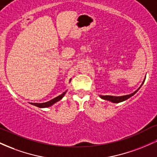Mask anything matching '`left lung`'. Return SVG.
Returning a JSON list of instances; mask_svg holds the SVG:
<instances>
[{
    "label": "left lung",
    "instance_id": "obj_1",
    "mask_svg": "<svg viewBox=\"0 0 157 157\" xmlns=\"http://www.w3.org/2000/svg\"><path fill=\"white\" fill-rule=\"evenodd\" d=\"M145 79H144L143 82H142V83L141 86H140V87L137 90H136V91H134V92L130 94H128V95H123V96H120V97H116V96H109V95H105V96H102V95H100V97L102 100H108V101H110L111 102H113V103H119V102H123L125 101V100H128V98H130L131 97H132L133 95H134L135 94H136L137 91H139V89L141 88V86H142V84L144 83V82H145Z\"/></svg>",
    "mask_w": 157,
    "mask_h": 157
}]
</instances>
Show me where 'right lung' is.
Returning <instances> with one entry per match:
<instances>
[{"label": "right lung", "mask_w": 157, "mask_h": 157, "mask_svg": "<svg viewBox=\"0 0 157 157\" xmlns=\"http://www.w3.org/2000/svg\"><path fill=\"white\" fill-rule=\"evenodd\" d=\"M71 79H70L69 82H71ZM66 92H67V90H66V91H64V92L62 94L59 95V96H57V97H55V98L52 99V100H49V101H48V102H43V103H37V102H35V103H32V102H31V103H30V104H32V105H35V106H37V107H38V108H40V109H44V108L50 107V106L53 105L54 104L56 103V102H57L60 101V100H62V98L64 97V95L66 94Z\"/></svg>", "instance_id": "right-lung-1"}]
</instances>
